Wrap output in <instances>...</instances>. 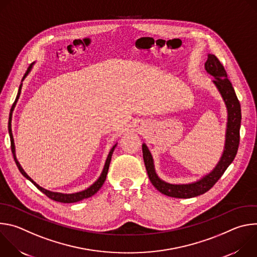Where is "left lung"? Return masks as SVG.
I'll use <instances>...</instances> for the list:
<instances>
[{"instance_id": "8db88e82", "label": "left lung", "mask_w": 257, "mask_h": 257, "mask_svg": "<svg viewBox=\"0 0 257 257\" xmlns=\"http://www.w3.org/2000/svg\"><path fill=\"white\" fill-rule=\"evenodd\" d=\"M204 67L208 74L214 77L212 82L221 93L228 109V123L224 153L215 168L200 180L190 183V184H170V183H167L158 177L152 154L150 153L148 146L142 144L143 161L151 182L161 193L170 197L191 198L207 192L215 184L217 180L223 176L227 168L234 161L238 152L241 126L240 102L232 83L228 79L224 66L214 55H207V60Z\"/></svg>"}]
</instances>
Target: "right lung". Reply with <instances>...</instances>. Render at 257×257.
<instances>
[{"instance_id":"obj_1","label":"right lung","mask_w":257,"mask_h":257,"mask_svg":"<svg viewBox=\"0 0 257 257\" xmlns=\"http://www.w3.org/2000/svg\"><path fill=\"white\" fill-rule=\"evenodd\" d=\"M31 67H32V65H30V67H28V69H27V71H26V73H25V75L23 76L22 80H23V79L26 77V75L28 74L30 69H31ZM21 88H22V83H21L20 86H19V90H18L16 99H15V102L13 103L12 108H11V113H10V117H9V126H8L9 135H10V140H11V151H12V154H13V157H14V161H15L17 167H18V170L20 171V173H21L26 179H28L31 183H33L34 186L38 187L39 190H41V191H42L44 194H46L49 198H51V199H53V200H55V201L63 202V203H72V202H77V201H80V200H82V199L91 197V196L94 195V194L100 189V187L103 185V183H104L105 178H106L107 171H108L109 163H111L112 155H113V153H114V150H115V148L117 146V144H115V145L113 146V148H112L111 152L108 153V156H107V158H106V161H105L103 170H102V172H101V175H100L99 178L93 183V184H92L91 186H89L87 189H85V190H83V191H80V192L72 193V194H64V193H59V192H52V191H49V190H47V189H44L43 187H41V186H39L38 184H36V183L24 172V170L22 169V167H21L20 164L18 163V161H17V159H16V155H15V145H14V139H13V134H12V129H11V120H12V112H13V109H14V107H15V104H16V102H17L19 96H20Z\"/></svg>"}]
</instances>
